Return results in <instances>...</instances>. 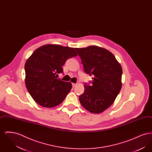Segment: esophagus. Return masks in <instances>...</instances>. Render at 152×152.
<instances>
[{
    "label": "esophagus",
    "mask_w": 152,
    "mask_h": 152,
    "mask_svg": "<svg viewBox=\"0 0 152 152\" xmlns=\"http://www.w3.org/2000/svg\"><path fill=\"white\" fill-rule=\"evenodd\" d=\"M77 86V84H76V83H72V87L74 88V87H76Z\"/></svg>",
    "instance_id": "1"
}]
</instances>
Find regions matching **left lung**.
Instances as JSON below:
<instances>
[{"label": "left lung", "instance_id": "obj_1", "mask_svg": "<svg viewBox=\"0 0 152 152\" xmlns=\"http://www.w3.org/2000/svg\"><path fill=\"white\" fill-rule=\"evenodd\" d=\"M81 59L85 72L94 75L92 85H84L79 96L81 105L91 113L99 114L114 102L121 87L123 69L110 51L96 45L75 48Z\"/></svg>", "mask_w": 152, "mask_h": 152}]
</instances>
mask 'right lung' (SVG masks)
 <instances>
[{"label":"right lung","mask_w":152,"mask_h":152,"mask_svg":"<svg viewBox=\"0 0 152 152\" xmlns=\"http://www.w3.org/2000/svg\"><path fill=\"white\" fill-rule=\"evenodd\" d=\"M77 55L73 48L46 44L38 48L25 64V84L34 101L45 108L61 104L72 87L71 82L57 79L68 58Z\"/></svg>","instance_id":"add662e5"}]
</instances>
